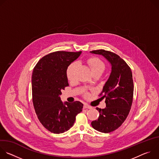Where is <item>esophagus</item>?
<instances>
[{"label": "esophagus", "mask_w": 159, "mask_h": 159, "mask_svg": "<svg viewBox=\"0 0 159 159\" xmlns=\"http://www.w3.org/2000/svg\"><path fill=\"white\" fill-rule=\"evenodd\" d=\"M83 108H84V109H92L93 107H92L91 106H89V105L85 104L84 105V106H83Z\"/></svg>", "instance_id": "1"}]
</instances>
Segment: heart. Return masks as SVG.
<instances>
[{"mask_svg":"<svg viewBox=\"0 0 159 159\" xmlns=\"http://www.w3.org/2000/svg\"><path fill=\"white\" fill-rule=\"evenodd\" d=\"M87 62L91 69L93 74L96 73L102 74L105 70V64L98 57H90L87 59ZM77 63L75 62H73L70 63L66 70V77L70 82H72L75 79V71L76 68L77 67ZM85 96H87L88 94L85 93Z\"/></svg>","mask_w":159,"mask_h":159,"instance_id":"1","label":"heart"}]
</instances>
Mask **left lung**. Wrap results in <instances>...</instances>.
Returning <instances> with one entry per match:
<instances>
[{
    "instance_id": "left-lung-1",
    "label": "left lung",
    "mask_w": 159,
    "mask_h": 159,
    "mask_svg": "<svg viewBox=\"0 0 159 159\" xmlns=\"http://www.w3.org/2000/svg\"><path fill=\"white\" fill-rule=\"evenodd\" d=\"M92 53L102 55L111 65V72L100 94L105 98L106 107H97L99 116L91 125L98 131L110 133L118 129L126 119L133 102L134 85L130 67L115 53L104 50Z\"/></svg>"
}]
</instances>
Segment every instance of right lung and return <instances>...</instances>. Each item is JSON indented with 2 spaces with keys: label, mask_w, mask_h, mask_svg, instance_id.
Segmentation results:
<instances>
[{
  "label": "right lung",
  "mask_w": 159,
  "mask_h": 159,
  "mask_svg": "<svg viewBox=\"0 0 159 159\" xmlns=\"http://www.w3.org/2000/svg\"><path fill=\"white\" fill-rule=\"evenodd\" d=\"M82 52H55L43 57L34 66L32 74L34 108L42 125L52 133L69 130L83 108L79 101H61V90L69 86L66 70Z\"/></svg>",
  "instance_id": "right-lung-1"
}]
</instances>
